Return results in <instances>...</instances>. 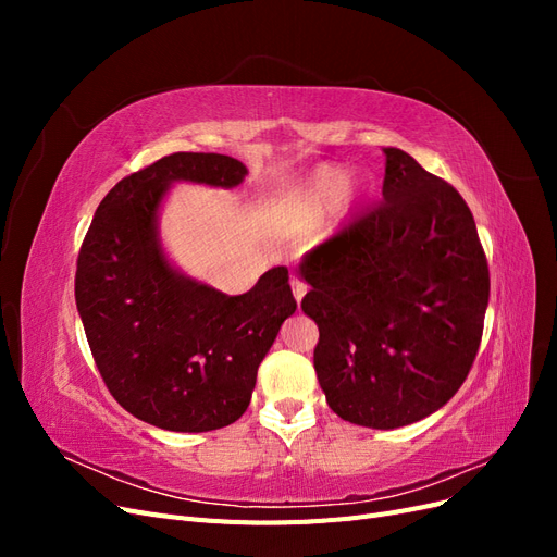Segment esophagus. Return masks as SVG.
Segmentation results:
<instances>
[{"label":"esophagus","instance_id":"esophagus-1","mask_svg":"<svg viewBox=\"0 0 557 557\" xmlns=\"http://www.w3.org/2000/svg\"><path fill=\"white\" fill-rule=\"evenodd\" d=\"M290 285H293V295H295V299H297V301H301V297L307 295V283H305V281H299V278H293V281H290Z\"/></svg>","mask_w":557,"mask_h":557}]
</instances>
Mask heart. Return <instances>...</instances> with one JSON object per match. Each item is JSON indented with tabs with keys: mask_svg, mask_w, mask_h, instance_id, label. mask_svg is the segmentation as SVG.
<instances>
[{
	"mask_svg": "<svg viewBox=\"0 0 557 557\" xmlns=\"http://www.w3.org/2000/svg\"><path fill=\"white\" fill-rule=\"evenodd\" d=\"M346 185L342 166L320 164L305 181L274 201V215L290 230H309L323 218Z\"/></svg>",
	"mask_w": 557,
	"mask_h": 557,
	"instance_id": "b5f03b06",
	"label": "heart"
}]
</instances>
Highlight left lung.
<instances>
[{
    "label": "left lung",
    "mask_w": 557,
    "mask_h": 557,
    "mask_svg": "<svg viewBox=\"0 0 557 557\" xmlns=\"http://www.w3.org/2000/svg\"><path fill=\"white\" fill-rule=\"evenodd\" d=\"M383 199L301 262L318 325L313 367L330 409L376 430L411 425L465 383L491 272L462 195L385 148Z\"/></svg>",
    "instance_id": "obj_1"
}]
</instances>
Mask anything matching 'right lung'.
Segmentation results:
<instances>
[{
	"instance_id": "add662e5",
	"label": "right lung",
	"mask_w": 557,
	"mask_h": 557,
	"mask_svg": "<svg viewBox=\"0 0 557 557\" xmlns=\"http://www.w3.org/2000/svg\"><path fill=\"white\" fill-rule=\"evenodd\" d=\"M246 166L218 153H172L117 181L76 260V307L95 364L125 411L172 432L225 428L248 409L258 367L297 301L288 269L230 297L176 274L158 244L166 185L232 188Z\"/></svg>"
}]
</instances>
